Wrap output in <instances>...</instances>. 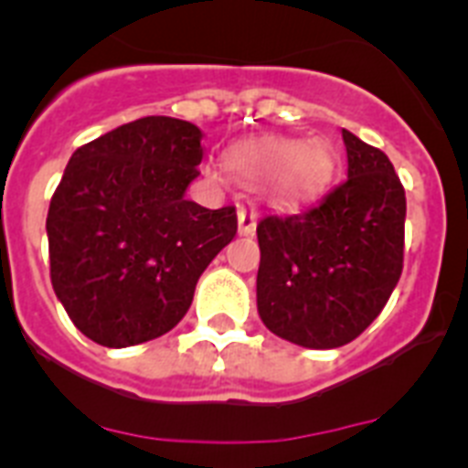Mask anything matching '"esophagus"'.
I'll list each match as a JSON object with an SVG mask.
<instances>
[{"mask_svg": "<svg viewBox=\"0 0 468 468\" xmlns=\"http://www.w3.org/2000/svg\"><path fill=\"white\" fill-rule=\"evenodd\" d=\"M258 227V210L253 206H239V234L241 237H253Z\"/></svg>", "mask_w": 468, "mask_h": 468, "instance_id": "34e87169", "label": "esophagus"}]
</instances>
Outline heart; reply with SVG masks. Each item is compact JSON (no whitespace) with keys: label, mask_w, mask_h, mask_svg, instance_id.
<instances>
[{"label":"heart","mask_w":468,"mask_h":468,"mask_svg":"<svg viewBox=\"0 0 468 468\" xmlns=\"http://www.w3.org/2000/svg\"><path fill=\"white\" fill-rule=\"evenodd\" d=\"M231 164L260 176L281 173V185L285 192L304 194L328 183L335 168V156L328 144L318 140H260L231 156Z\"/></svg>","instance_id":"obj_1"}]
</instances>
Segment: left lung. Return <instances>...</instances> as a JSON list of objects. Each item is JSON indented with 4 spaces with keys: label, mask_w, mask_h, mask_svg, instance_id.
<instances>
[{
    "label": "left lung",
    "mask_w": 468,
    "mask_h": 468,
    "mask_svg": "<svg viewBox=\"0 0 468 468\" xmlns=\"http://www.w3.org/2000/svg\"><path fill=\"white\" fill-rule=\"evenodd\" d=\"M346 180L295 213L258 225V312L307 349L349 345L373 324L403 271L405 189L388 156L342 128Z\"/></svg>",
    "instance_id": "obj_1"
}]
</instances>
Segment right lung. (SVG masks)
I'll use <instances>...</instances> for the list:
<instances>
[{"label":"right lung","instance_id":"add662e5","mask_svg":"<svg viewBox=\"0 0 468 468\" xmlns=\"http://www.w3.org/2000/svg\"><path fill=\"white\" fill-rule=\"evenodd\" d=\"M204 133L143 117L69 156L48 206L51 283L72 324L110 349L161 337L237 234V208L187 201Z\"/></svg>","mask_w":468,"mask_h":468}]
</instances>
